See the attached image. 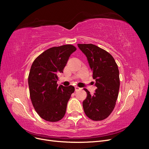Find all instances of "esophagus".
<instances>
[{
    "label": "esophagus",
    "mask_w": 149,
    "mask_h": 149,
    "mask_svg": "<svg viewBox=\"0 0 149 149\" xmlns=\"http://www.w3.org/2000/svg\"><path fill=\"white\" fill-rule=\"evenodd\" d=\"M74 88H75V91H79V90L81 89V88H79V87H78V86H75Z\"/></svg>",
    "instance_id": "obj_1"
}]
</instances>
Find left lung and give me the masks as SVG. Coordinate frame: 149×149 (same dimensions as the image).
<instances>
[{"label": "left lung", "mask_w": 149, "mask_h": 149, "mask_svg": "<svg viewBox=\"0 0 149 149\" xmlns=\"http://www.w3.org/2000/svg\"><path fill=\"white\" fill-rule=\"evenodd\" d=\"M87 58L97 89L91 96L86 89L87 97L83 102V109L89 119L102 120L113 111L120 86L118 66L111 54L93 44H78Z\"/></svg>", "instance_id": "1"}]
</instances>
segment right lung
Returning <instances> with one entry per match:
<instances>
[{
    "label": "right lung",
    "mask_w": 149,
    "mask_h": 149,
    "mask_svg": "<svg viewBox=\"0 0 149 149\" xmlns=\"http://www.w3.org/2000/svg\"><path fill=\"white\" fill-rule=\"evenodd\" d=\"M76 50L72 45L52 47L40 55L31 65L28 78L30 99L37 114L47 121L57 122L66 113L74 87L58 86V75L63 73L69 57Z\"/></svg>",
    "instance_id": "right-lung-1"
}]
</instances>
